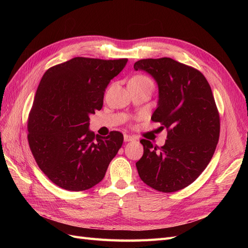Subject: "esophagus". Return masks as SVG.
Here are the masks:
<instances>
[{
	"label": "esophagus",
	"instance_id": "34e87169",
	"mask_svg": "<svg viewBox=\"0 0 248 248\" xmlns=\"http://www.w3.org/2000/svg\"><path fill=\"white\" fill-rule=\"evenodd\" d=\"M134 140V138L131 136H128V134H124V141H132Z\"/></svg>",
	"mask_w": 248,
	"mask_h": 248
}]
</instances>
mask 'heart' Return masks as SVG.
Wrapping results in <instances>:
<instances>
[{
  "mask_svg": "<svg viewBox=\"0 0 248 248\" xmlns=\"http://www.w3.org/2000/svg\"><path fill=\"white\" fill-rule=\"evenodd\" d=\"M132 79H140V80H151V79L148 78L147 77H144V76H138V77H134Z\"/></svg>",
  "mask_w": 248,
  "mask_h": 248,
  "instance_id": "obj_1",
  "label": "heart"
}]
</instances>
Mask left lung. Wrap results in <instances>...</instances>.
<instances>
[{
  "label": "left lung",
  "instance_id": "obj_1",
  "mask_svg": "<svg viewBox=\"0 0 248 248\" xmlns=\"http://www.w3.org/2000/svg\"><path fill=\"white\" fill-rule=\"evenodd\" d=\"M158 85V103L152 121L167 128L162 147L140 140L144 154L136 163L140 178L161 192L191 184L211 160L220 122L211 87L202 74L170 58L144 59L133 65Z\"/></svg>",
  "mask_w": 248,
  "mask_h": 248
}]
</instances>
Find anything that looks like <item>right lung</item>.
Listing matches in <instances>:
<instances>
[{"label": "right lung", "instance_id": "obj_1", "mask_svg": "<svg viewBox=\"0 0 248 248\" xmlns=\"http://www.w3.org/2000/svg\"><path fill=\"white\" fill-rule=\"evenodd\" d=\"M127 61L77 57L43 74L29 114L28 140L40 170L61 188L81 191L98 184L121 148V132L95 137L89 125Z\"/></svg>", "mask_w": 248, "mask_h": 248}]
</instances>
